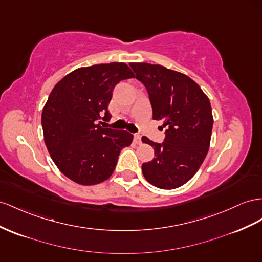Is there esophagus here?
I'll use <instances>...</instances> for the list:
<instances>
[{"label":"esophagus","mask_w":262,"mask_h":262,"mask_svg":"<svg viewBox=\"0 0 262 262\" xmlns=\"http://www.w3.org/2000/svg\"><path fill=\"white\" fill-rule=\"evenodd\" d=\"M133 141H134V143H137V144H140L141 142H142V141H141V136H140V134H134Z\"/></svg>","instance_id":"1"}]
</instances>
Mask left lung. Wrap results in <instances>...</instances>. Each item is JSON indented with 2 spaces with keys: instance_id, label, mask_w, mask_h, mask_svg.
Segmentation results:
<instances>
[{
  "instance_id": "obj_1",
  "label": "left lung",
  "mask_w": 262,
  "mask_h": 262,
  "mask_svg": "<svg viewBox=\"0 0 262 262\" xmlns=\"http://www.w3.org/2000/svg\"><path fill=\"white\" fill-rule=\"evenodd\" d=\"M129 66L147 91L153 119L165 128L162 143L142 138L154 148V159L142 164V173L159 188H178L199 171L208 152L214 122L209 99L186 75L145 62Z\"/></svg>"
}]
</instances>
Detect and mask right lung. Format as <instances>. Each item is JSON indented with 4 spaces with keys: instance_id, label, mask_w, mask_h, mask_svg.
I'll return each mask as SVG.
<instances>
[{
    "instance_id": "obj_1",
    "label": "right lung",
    "mask_w": 262,
    "mask_h": 262,
    "mask_svg": "<svg viewBox=\"0 0 262 262\" xmlns=\"http://www.w3.org/2000/svg\"><path fill=\"white\" fill-rule=\"evenodd\" d=\"M123 62L74 70L56 84L41 114L44 140L60 172L81 185H95L114 173L119 154L133 134L102 128L117 84L133 78Z\"/></svg>"
}]
</instances>
